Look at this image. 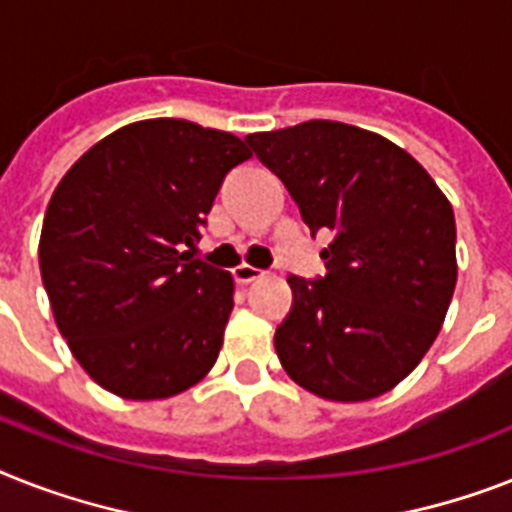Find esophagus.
<instances>
[{
	"label": "esophagus",
	"instance_id": "34e87169",
	"mask_svg": "<svg viewBox=\"0 0 512 512\" xmlns=\"http://www.w3.org/2000/svg\"><path fill=\"white\" fill-rule=\"evenodd\" d=\"M265 270L263 268H255V265H236L234 268V278L239 281V284H252V281H257V278H263Z\"/></svg>",
	"mask_w": 512,
	"mask_h": 512
}]
</instances>
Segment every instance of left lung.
<instances>
[{
	"label": "left lung",
	"mask_w": 512,
	"mask_h": 512,
	"mask_svg": "<svg viewBox=\"0 0 512 512\" xmlns=\"http://www.w3.org/2000/svg\"><path fill=\"white\" fill-rule=\"evenodd\" d=\"M244 141L310 231H331L326 278L289 276L292 313L273 339L284 371L331 402L389 392L429 352L455 292L450 199L421 162L365 128L307 120Z\"/></svg>",
	"instance_id": "1"
}]
</instances>
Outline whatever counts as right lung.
Instances as JSON below:
<instances>
[{"label": "right lung", "instance_id": "1", "mask_svg": "<svg viewBox=\"0 0 512 512\" xmlns=\"http://www.w3.org/2000/svg\"><path fill=\"white\" fill-rule=\"evenodd\" d=\"M244 139L189 120L112 131L49 199L39 239L54 323L81 368L123 400H165L210 373L234 276L194 260Z\"/></svg>", "mask_w": 512, "mask_h": 512}]
</instances>
